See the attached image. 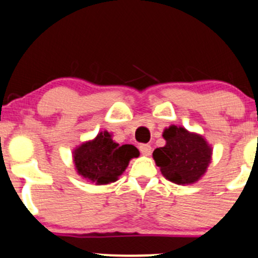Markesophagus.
<instances>
[{
    "instance_id": "esophagus-1",
    "label": "esophagus",
    "mask_w": 258,
    "mask_h": 258,
    "mask_svg": "<svg viewBox=\"0 0 258 258\" xmlns=\"http://www.w3.org/2000/svg\"><path fill=\"white\" fill-rule=\"evenodd\" d=\"M140 151L143 155H146V157H149V155L152 154V147L149 146V144H141Z\"/></svg>"
}]
</instances>
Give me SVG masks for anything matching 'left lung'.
Wrapping results in <instances>:
<instances>
[{
    "instance_id": "obj_1",
    "label": "left lung",
    "mask_w": 258,
    "mask_h": 258,
    "mask_svg": "<svg viewBox=\"0 0 258 258\" xmlns=\"http://www.w3.org/2000/svg\"><path fill=\"white\" fill-rule=\"evenodd\" d=\"M166 144L153 152L165 179L177 185L197 182L212 160V147L202 136L171 124L163 132Z\"/></svg>"
}]
</instances>
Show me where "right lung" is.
<instances>
[{
	"label": "right lung",
	"instance_id": "add662e5",
	"mask_svg": "<svg viewBox=\"0 0 258 258\" xmlns=\"http://www.w3.org/2000/svg\"><path fill=\"white\" fill-rule=\"evenodd\" d=\"M140 152L132 144L118 143L111 140L107 131L100 132L93 141L81 144L73 151L76 170L82 177L97 185L115 182L126 170L130 160Z\"/></svg>",
	"mask_w": 258,
	"mask_h": 258
}]
</instances>
